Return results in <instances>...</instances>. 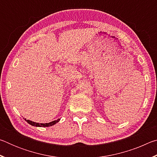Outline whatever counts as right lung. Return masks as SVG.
<instances>
[{"instance_id":"right-lung-1","label":"right lung","mask_w":157,"mask_h":157,"mask_svg":"<svg viewBox=\"0 0 157 157\" xmlns=\"http://www.w3.org/2000/svg\"><path fill=\"white\" fill-rule=\"evenodd\" d=\"M25 120L26 121V122H27L28 123H29L30 124H31V125L33 126H35V127H50V126H52L54 125L55 124H56L57 123H58L60 121V119H57V121H52L50 122V123H34V122L33 121H29V120H26V119H25Z\"/></svg>"}]
</instances>
